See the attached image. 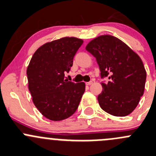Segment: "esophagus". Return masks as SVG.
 Here are the masks:
<instances>
[{
    "label": "esophagus",
    "instance_id": "1",
    "mask_svg": "<svg viewBox=\"0 0 156 156\" xmlns=\"http://www.w3.org/2000/svg\"><path fill=\"white\" fill-rule=\"evenodd\" d=\"M86 85H88V86H89V85L92 84V81H89V82H87V83H86Z\"/></svg>",
    "mask_w": 156,
    "mask_h": 156
}]
</instances>
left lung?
Segmentation results:
<instances>
[{
    "mask_svg": "<svg viewBox=\"0 0 156 156\" xmlns=\"http://www.w3.org/2000/svg\"><path fill=\"white\" fill-rule=\"evenodd\" d=\"M86 49L96 58L101 78H106L98 96L100 107L114 116L128 115L144 92L146 72L142 60L125 43L112 35L95 38Z\"/></svg>",
    "mask_w": 156,
    "mask_h": 156,
    "instance_id": "obj_1",
    "label": "left lung"
}]
</instances>
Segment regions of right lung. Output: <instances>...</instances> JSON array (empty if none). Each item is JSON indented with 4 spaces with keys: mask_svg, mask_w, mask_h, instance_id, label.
<instances>
[{
    "mask_svg": "<svg viewBox=\"0 0 156 156\" xmlns=\"http://www.w3.org/2000/svg\"><path fill=\"white\" fill-rule=\"evenodd\" d=\"M83 41L64 37L46 43L34 53L26 70L29 89L35 107L51 121H62L78 108L85 83L64 80Z\"/></svg>",
    "mask_w": 156,
    "mask_h": 156,
    "instance_id": "obj_1",
    "label": "right lung"
}]
</instances>
